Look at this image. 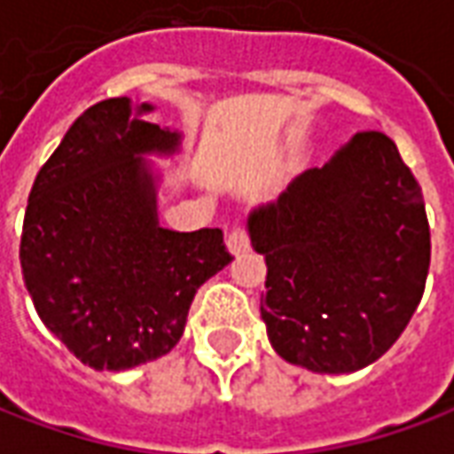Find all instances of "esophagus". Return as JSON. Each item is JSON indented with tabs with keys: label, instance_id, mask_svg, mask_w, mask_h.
<instances>
[{
	"label": "esophagus",
	"instance_id": "esophagus-1",
	"mask_svg": "<svg viewBox=\"0 0 454 454\" xmlns=\"http://www.w3.org/2000/svg\"><path fill=\"white\" fill-rule=\"evenodd\" d=\"M228 250L233 253V255H243L250 250V233H247L246 226H236L231 233H228L226 240Z\"/></svg>",
	"mask_w": 454,
	"mask_h": 454
}]
</instances>
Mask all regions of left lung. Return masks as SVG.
I'll return each mask as SVG.
<instances>
[{"instance_id":"obj_1","label":"left lung","mask_w":454,"mask_h":454,"mask_svg":"<svg viewBox=\"0 0 454 454\" xmlns=\"http://www.w3.org/2000/svg\"><path fill=\"white\" fill-rule=\"evenodd\" d=\"M265 257L262 321L286 362L357 372L399 340L420 304L430 226L419 179L381 130H360L250 216Z\"/></svg>"}]
</instances>
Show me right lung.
<instances>
[{"label":"right lung","mask_w":454,"mask_h":454,"mask_svg":"<svg viewBox=\"0 0 454 454\" xmlns=\"http://www.w3.org/2000/svg\"><path fill=\"white\" fill-rule=\"evenodd\" d=\"M175 148L177 133L116 97L74 121L35 175L19 247L26 289L41 321L94 370L172 350L199 286L233 260L221 228L158 226L140 155Z\"/></svg>","instance_id":"add662e5"}]
</instances>
